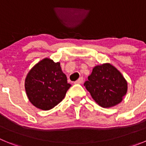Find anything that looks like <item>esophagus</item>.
Returning a JSON list of instances; mask_svg holds the SVG:
<instances>
[{
	"label": "esophagus",
	"mask_w": 146,
	"mask_h": 146,
	"mask_svg": "<svg viewBox=\"0 0 146 146\" xmlns=\"http://www.w3.org/2000/svg\"><path fill=\"white\" fill-rule=\"evenodd\" d=\"M82 82H83V78L82 77H80L79 79L76 81L75 83H77V84H80V83H82Z\"/></svg>",
	"instance_id": "obj_1"
}]
</instances>
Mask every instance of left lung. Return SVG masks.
Listing matches in <instances>:
<instances>
[{"mask_svg":"<svg viewBox=\"0 0 146 146\" xmlns=\"http://www.w3.org/2000/svg\"><path fill=\"white\" fill-rule=\"evenodd\" d=\"M84 86L93 99L102 108L119 104L127 91V82L121 72L110 64L96 66Z\"/></svg>","mask_w":146,"mask_h":146,"instance_id":"1","label":"left lung"}]
</instances>
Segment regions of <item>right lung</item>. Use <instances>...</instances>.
<instances>
[{
	"label": "right lung",
	"instance_id": "obj_1",
	"mask_svg": "<svg viewBox=\"0 0 146 146\" xmlns=\"http://www.w3.org/2000/svg\"><path fill=\"white\" fill-rule=\"evenodd\" d=\"M71 87L60 63L44 58L28 72L25 88L29 101L43 110L55 107L64 99Z\"/></svg>",
	"mask_w": 146,
	"mask_h": 146
}]
</instances>
